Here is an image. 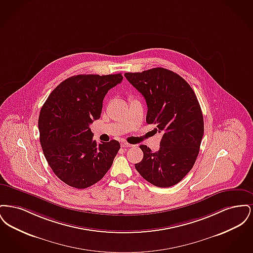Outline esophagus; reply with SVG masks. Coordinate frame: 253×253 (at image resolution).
I'll list each match as a JSON object with an SVG mask.
<instances>
[{"instance_id": "1", "label": "esophagus", "mask_w": 253, "mask_h": 253, "mask_svg": "<svg viewBox=\"0 0 253 253\" xmlns=\"http://www.w3.org/2000/svg\"><path fill=\"white\" fill-rule=\"evenodd\" d=\"M132 145L130 143H127V142H121V147L123 148H129V147H132Z\"/></svg>"}]
</instances>
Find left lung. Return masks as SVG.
<instances>
[{
  "label": "left lung",
  "instance_id": "1",
  "mask_svg": "<svg viewBox=\"0 0 253 253\" xmlns=\"http://www.w3.org/2000/svg\"><path fill=\"white\" fill-rule=\"evenodd\" d=\"M128 82L144 96L146 122L162 132L157 152L140 145L143 158L134 164L145 180L159 188L180 182L192 169L204 134V120L190 84L176 73L157 67L125 73Z\"/></svg>",
  "mask_w": 253,
  "mask_h": 253
}]
</instances>
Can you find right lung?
Wrapping results in <instances>:
<instances>
[{"mask_svg":"<svg viewBox=\"0 0 253 253\" xmlns=\"http://www.w3.org/2000/svg\"><path fill=\"white\" fill-rule=\"evenodd\" d=\"M121 74L77 75L49 95L39 117L40 141L50 168L60 180L85 189L111 168L121 144L96 143L89 125L100 118L109 90L121 84Z\"/></svg>","mask_w":253,"mask_h":253,"instance_id":"1","label":"right lung"}]
</instances>
